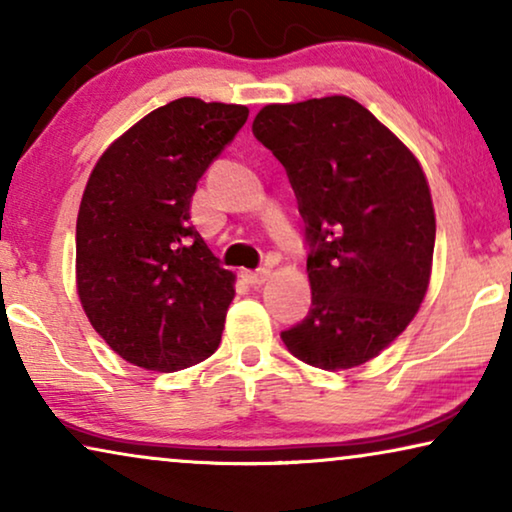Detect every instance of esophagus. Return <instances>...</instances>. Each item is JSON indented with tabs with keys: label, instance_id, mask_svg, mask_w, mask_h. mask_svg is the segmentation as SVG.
I'll return each instance as SVG.
<instances>
[{
	"label": "esophagus",
	"instance_id": "1",
	"mask_svg": "<svg viewBox=\"0 0 512 512\" xmlns=\"http://www.w3.org/2000/svg\"><path fill=\"white\" fill-rule=\"evenodd\" d=\"M242 279L251 286H261L270 279V270L268 268H258V270H244Z\"/></svg>",
	"mask_w": 512,
	"mask_h": 512
}]
</instances>
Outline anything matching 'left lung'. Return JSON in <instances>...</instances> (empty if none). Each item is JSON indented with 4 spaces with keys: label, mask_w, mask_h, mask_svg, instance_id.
Returning a JSON list of instances; mask_svg holds the SVG:
<instances>
[{
    "label": "left lung",
    "mask_w": 512,
    "mask_h": 512,
    "mask_svg": "<svg viewBox=\"0 0 512 512\" xmlns=\"http://www.w3.org/2000/svg\"><path fill=\"white\" fill-rule=\"evenodd\" d=\"M251 130L289 174L310 242L312 307L284 345L321 370L375 359L429 289L436 214L422 165L345 95L268 104Z\"/></svg>",
    "instance_id": "obj_1"
}]
</instances>
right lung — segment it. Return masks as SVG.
<instances>
[{
	"mask_svg": "<svg viewBox=\"0 0 512 512\" xmlns=\"http://www.w3.org/2000/svg\"><path fill=\"white\" fill-rule=\"evenodd\" d=\"M247 116L242 104L179 97L123 132L90 172L76 219V291L128 363L170 373L219 347L235 275L188 219L200 177Z\"/></svg>",
	"mask_w": 512,
	"mask_h": 512,
	"instance_id": "right-lung-1",
	"label": "right lung"
}]
</instances>
